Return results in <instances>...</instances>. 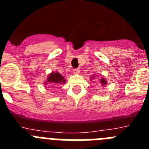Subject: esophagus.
Wrapping results in <instances>:
<instances>
[{"label": "esophagus", "instance_id": "1", "mask_svg": "<svg viewBox=\"0 0 149 149\" xmlns=\"http://www.w3.org/2000/svg\"><path fill=\"white\" fill-rule=\"evenodd\" d=\"M73 72H74V74H77L80 73V69H79L78 68H74V70H73Z\"/></svg>", "mask_w": 149, "mask_h": 149}]
</instances>
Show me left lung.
Masks as SVG:
<instances>
[{
    "mask_svg": "<svg viewBox=\"0 0 149 149\" xmlns=\"http://www.w3.org/2000/svg\"><path fill=\"white\" fill-rule=\"evenodd\" d=\"M101 84H103V85H105V84H107V81H105L104 79L102 78V79H101Z\"/></svg>",
    "mask_w": 149,
    "mask_h": 149,
    "instance_id": "left-lung-1",
    "label": "left lung"
}]
</instances>
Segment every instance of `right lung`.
Instances as JSON below:
<instances>
[{"instance_id": "1", "label": "right lung", "mask_w": 149, "mask_h": 149, "mask_svg": "<svg viewBox=\"0 0 149 149\" xmlns=\"http://www.w3.org/2000/svg\"><path fill=\"white\" fill-rule=\"evenodd\" d=\"M47 82H52L54 84H65V80L59 72H52L48 76ZM46 84V83H45Z\"/></svg>"}]
</instances>
